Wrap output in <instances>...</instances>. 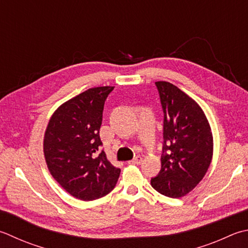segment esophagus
I'll return each instance as SVG.
<instances>
[{
  "instance_id": "obj_1",
  "label": "esophagus",
  "mask_w": 248,
  "mask_h": 248,
  "mask_svg": "<svg viewBox=\"0 0 248 248\" xmlns=\"http://www.w3.org/2000/svg\"><path fill=\"white\" fill-rule=\"evenodd\" d=\"M142 161H143V158L140 156H138V157H135L133 160H131V161H129L128 163L129 164H137L138 166V164H140Z\"/></svg>"
}]
</instances>
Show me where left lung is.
<instances>
[{
  "instance_id": "1",
  "label": "left lung",
  "mask_w": 248,
  "mask_h": 248,
  "mask_svg": "<svg viewBox=\"0 0 248 248\" xmlns=\"http://www.w3.org/2000/svg\"><path fill=\"white\" fill-rule=\"evenodd\" d=\"M164 113L161 170L152 178L163 196L182 198L195 189L213 158V133L197 102L169 81H156Z\"/></svg>"
}]
</instances>
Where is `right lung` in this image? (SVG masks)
I'll return each instance as SVG.
<instances>
[{"mask_svg":"<svg viewBox=\"0 0 248 248\" xmlns=\"http://www.w3.org/2000/svg\"><path fill=\"white\" fill-rule=\"evenodd\" d=\"M114 87H94L64 102L49 119L44 156L58 184L78 200L92 201L113 190L120 169L111 164L102 145L104 102Z\"/></svg>","mask_w":248,"mask_h":248,"instance_id":"1","label":"right lung"}]
</instances>
